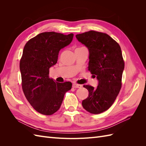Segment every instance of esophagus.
Returning a JSON list of instances; mask_svg holds the SVG:
<instances>
[{
    "label": "esophagus",
    "mask_w": 146,
    "mask_h": 146,
    "mask_svg": "<svg viewBox=\"0 0 146 146\" xmlns=\"http://www.w3.org/2000/svg\"><path fill=\"white\" fill-rule=\"evenodd\" d=\"M82 86L81 85H78V84H76V83H73L72 84V87L74 88H81Z\"/></svg>",
    "instance_id": "esophagus-1"
}]
</instances>
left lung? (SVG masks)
Listing matches in <instances>:
<instances>
[{"instance_id": "obj_1", "label": "left lung", "mask_w": 146, "mask_h": 146, "mask_svg": "<svg viewBox=\"0 0 146 146\" xmlns=\"http://www.w3.org/2000/svg\"><path fill=\"white\" fill-rule=\"evenodd\" d=\"M76 36L89 50L88 70L99 81L97 88L83 86L89 94L82 101V106L88 112L99 114L111 107L121 90L124 69L121 48L104 33L91 30Z\"/></svg>"}]
</instances>
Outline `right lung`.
Here are the masks:
<instances>
[{
	"label": "right lung",
	"instance_id": "add662e5",
	"mask_svg": "<svg viewBox=\"0 0 146 146\" xmlns=\"http://www.w3.org/2000/svg\"><path fill=\"white\" fill-rule=\"evenodd\" d=\"M73 33L44 32L30 39L20 61L22 88L29 102L38 113L51 115L58 111L72 83H58L48 77L61 48L72 42Z\"/></svg>",
	"mask_w": 146,
	"mask_h": 146
}]
</instances>
